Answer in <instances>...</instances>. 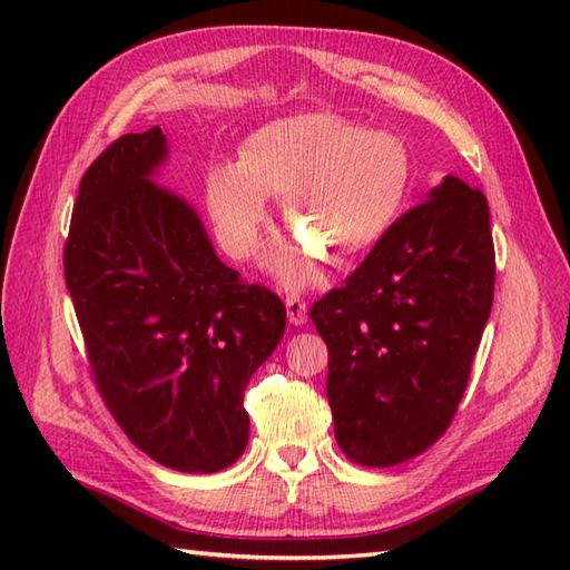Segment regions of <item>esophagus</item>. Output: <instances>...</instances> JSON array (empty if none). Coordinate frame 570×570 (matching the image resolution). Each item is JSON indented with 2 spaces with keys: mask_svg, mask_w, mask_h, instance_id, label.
Segmentation results:
<instances>
[{
  "mask_svg": "<svg viewBox=\"0 0 570 570\" xmlns=\"http://www.w3.org/2000/svg\"><path fill=\"white\" fill-rule=\"evenodd\" d=\"M286 316H288V323H292V325H304L306 318H308L306 301L296 296V294L286 296Z\"/></svg>",
  "mask_w": 570,
  "mask_h": 570,
  "instance_id": "esophagus-1",
  "label": "esophagus"
}]
</instances>
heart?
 <instances>
[{
    "mask_svg": "<svg viewBox=\"0 0 570 570\" xmlns=\"http://www.w3.org/2000/svg\"><path fill=\"white\" fill-rule=\"evenodd\" d=\"M411 184V156L392 131L308 112L266 125L247 137L239 161L213 164L205 198L223 247L233 257L257 252L269 200L284 196V217L301 245L278 254L286 284H306L316 259L365 257L390 233Z\"/></svg>",
    "mask_w": 570,
    "mask_h": 570,
    "instance_id": "1",
    "label": "heart"
}]
</instances>
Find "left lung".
<instances>
[{
	"instance_id": "obj_1",
	"label": "left lung",
	"mask_w": 570,
	"mask_h": 570,
	"mask_svg": "<svg viewBox=\"0 0 570 570\" xmlns=\"http://www.w3.org/2000/svg\"><path fill=\"white\" fill-rule=\"evenodd\" d=\"M494 245L482 190L445 176L311 308L328 345L335 441L392 468L441 439L490 318Z\"/></svg>"
}]
</instances>
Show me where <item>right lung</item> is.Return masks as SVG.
I'll return each instance as SVG.
<instances>
[{
	"instance_id": "1",
	"label": "right lung",
	"mask_w": 570,
	"mask_h": 570,
	"mask_svg": "<svg viewBox=\"0 0 570 570\" xmlns=\"http://www.w3.org/2000/svg\"><path fill=\"white\" fill-rule=\"evenodd\" d=\"M168 156L151 127L112 141L80 180L66 284L95 384L139 451L217 472L249 441L247 382L286 328L274 292L217 259L190 205L154 184Z\"/></svg>"
}]
</instances>
